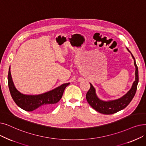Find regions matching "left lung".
Segmentation results:
<instances>
[{
    "mask_svg": "<svg viewBox=\"0 0 146 146\" xmlns=\"http://www.w3.org/2000/svg\"><path fill=\"white\" fill-rule=\"evenodd\" d=\"M126 49L131 53L132 58L134 59V66L135 67V81L133 82L131 88L127 92V93H126L122 97L116 100L104 101L98 97L96 89L91 84H90V89L87 92L86 95V100L89 104L94 109L100 113L104 114V115H111V114L115 113L125 109L130 103L135 96L138 83V70L134 56L127 48Z\"/></svg>",
    "mask_w": 146,
    "mask_h": 146,
    "instance_id": "1",
    "label": "left lung"
}]
</instances>
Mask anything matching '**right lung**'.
Here are the masks:
<instances>
[{
  "label": "right lung",
  "instance_id": "right-lung-1",
  "mask_svg": "<svg viewBox=\"0 0 146 146\" xmlns=\"http://www.w3.org/2000/svg\"><path fill=\"white\" fill-rule=\"evenodd\" d=\"M10 69L9 67L8 82L11 97L18 107L27 111L36 110L42 112L52 109L61 98L65 88L70 84H63L51 91L39 95L24 94L15 88Z\"/></svg>",
  "mask_w": 146,
  "mask_h": 146
}]
</instances>
